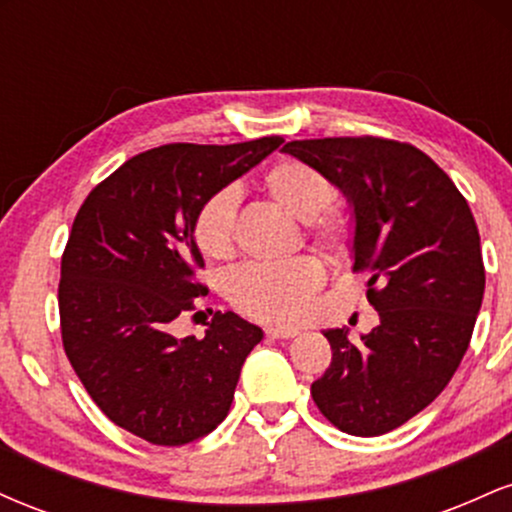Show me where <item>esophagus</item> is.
I'll return each mask as SVG.
<instances>
[{
	"label": "esophagus",
	"mask_w": 512,
	"mask_h": 512,
	"mask_svg": "<svg viewBox=\"0 0 512 512\" xmlns=\"http://www.w3.org/2000/svg\"><path fill=\"white\" fill-rule=\"evenodd\" d=\"M298 334L296 327H267L269 339H293Z\"/></svg>",
	"instance_id": "34e87169"
}]
</instances>
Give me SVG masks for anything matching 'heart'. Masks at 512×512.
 <instances>
[{"label": "heart", "instance_id": "b5f03b06", "mask_svg": "<svg viewBox=\"0 0 512 512\" xmlns=\"http://www.w3.org/2000/svg\"><path fill=\"white\" fill-rule=\"evenodd\" d=\"M264 190L276 207L308 226L310 236L325 248H342L349 238V219L330 209L332 185L322 170L303 161H279L264 175ZM238 195L223 187L204 199L195 216L199 250L214 260H228L236 250ZM325 281L315 257H296L284 264H245L228 276L226 293L243 315L260 322H293L310 296Z\"/></svg>", "mask_w": 512, "mask_h": 512}]
</instances>
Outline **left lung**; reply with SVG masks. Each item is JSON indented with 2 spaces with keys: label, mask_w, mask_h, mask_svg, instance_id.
Instances as JSON below:
<instances>
[{
  "label": "left lung",
  "mask_w": 512,
  "mask_h": 512,
  "mask_svg": "<svg viewBox=\"0 0 512 512\" xmlns=\"http://www.w3.org/2000/svg\"><path fill=\"white\" fill-rule=\"evenodd\" d=\"M286 154L327 175L354 214V272L368 274L378 327L351 342L327 330L332 363L310 392L349 436L407 424L460 366L481 298L477 221L448 175L416 146L378 137L303 139Z\"/></svg>",
  "instance_id": "8db88e82"
}]
</instances>
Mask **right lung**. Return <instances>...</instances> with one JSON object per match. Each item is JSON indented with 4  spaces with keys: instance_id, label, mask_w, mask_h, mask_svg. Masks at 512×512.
<instances>
[{
    "instance_id": "right-lung-1",
    "label": "right lung",
    "mask_w": 512,
    "mask_h": 512,
    "mask_svg": "<svg viewBox=\"0 0 512 512\" xmlns=\"http://www.w3.org/2000/svg\"><path fill=\"white\" fill-rule=\"evenodd\" d=\"M281 142L158 146L81 204L62 255V344L93 402L134 436L185 445L226 419L264 332L236 313H216L202 339H178L173 325L207 293L195 281L199 207Z\"/></svg>"
}]
</instances>
